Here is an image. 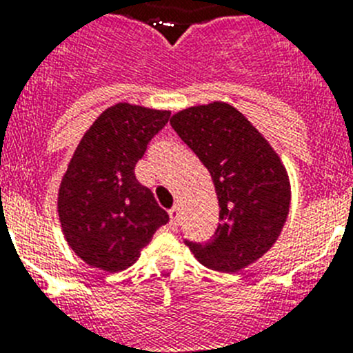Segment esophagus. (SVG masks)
Returning a JSON list of instances; mask_svg holds the SVG:
<instances>
[{
	"instance_id": "1",
	"label": "esophagus",
	"mask_w": 353,
	"mask_h": 353,
	"mask_svg": "<svg viewBox=\"0 0 353 353\" xmlns=\"http://www.w3.org/2000/svg\"><path fill=\"white\" fill-rule=\"evenodd\" d=\"M168 214H170L171 224H173V226H176V224H179V208L176 207L170 208V210H168Z\"/></svg>"
}]
</instances>
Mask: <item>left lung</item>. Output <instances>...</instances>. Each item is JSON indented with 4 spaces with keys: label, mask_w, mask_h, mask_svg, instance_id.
<instances>
[{
    "label": "left lung",
    "mask_w": 353,
    "mask_h": 353,
    "mask_svg": "<svg viewBox=\"0 0 353 353\" xmlns=\"http://www.w3.org/2000/svg\"><path fill=\"white\" fill-rule=\"evenodd\" d=\"M171 127L203 162L219 199L217 230L207 242L183 239L205 267L236 272L272 248L290 208L281 161L233 105L214 102L183 109Z\"/></svg>",
    "instance_id": "1"
}]
</instances>
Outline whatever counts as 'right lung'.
<instances>
[{"label": "right lung", "mask_w": 353, "mask_h": 353, "mask_svg": "<svg viewBox=\"0 0 353 353\" xmlns=\"http://www.w3.org/2000/svg\"><path fill=\"white\" fill-rule=\"evenodd\" d=\"M168 121L170 111L121 102L105 109L77 145L61 182L58 212L68 245L92 267L127 269L170 221L134 173Z\"/></svg>", "instance_id": "obj_1"}]
</instances>
